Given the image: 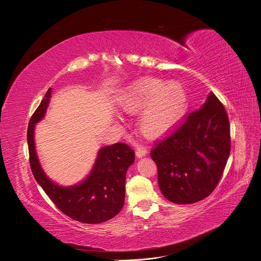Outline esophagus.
<instances>
[{
    "label": "esophagus",
    "instance_id": "1",
    "mask_svg": "<svg viewBox=\"0 0 261 261\" xmlns=\"http://www.w3.org/2000/svg\"><path fill=\"white\" fill-rule=\"evenodd\" d=\"M146 154H147L146 147H144V146H138V147H137L136 155H137V158H138V159L143 158V156H145Z\"/></svg>",
    "mask_w": 261,
    "mask_h": 261
}]
</instances>
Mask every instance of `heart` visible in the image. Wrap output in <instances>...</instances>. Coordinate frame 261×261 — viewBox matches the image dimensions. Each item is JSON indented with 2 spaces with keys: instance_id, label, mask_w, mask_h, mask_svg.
I'll list each match as a JSON object with an SVG mask.
<instances>
[{
  "instance_id": "b5f03b06",
  "label": "heart",
  "mask_w": 261,
  "mask_h": 261,
  "mask_svg": "<svg viewBox=\"0 0 261 261\" xmlns=\"http://www.w3.org/2000/svg\"><path fill=\"white\" fill-rule=\"evenodd\" d=\"M117 105L126 114L141 111L139 129L146 138L165 136L187 113V89L177 81L166 82L153 76L140 77L117 96Z\"/></svg>"
}]
</instances>
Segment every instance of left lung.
Listing matches in <instances>:
<instances>
[{
  "instance_id": "1",
  "label": "left lung",
  "mask_w": 261,
  "mask_h": 261,
  "mask_svg": "<svg viewBox=\"0 0 261 261\" xmlns=\"http://www.w3.org/2000/svg\"><path fill=\"white\" fill-rule=\"evenodd\" d=\"M229 152L228 117L210 93L203 105L151 152L163 196L177 204L206 198L217 187Z\"/></svg>"
}]
</instances>
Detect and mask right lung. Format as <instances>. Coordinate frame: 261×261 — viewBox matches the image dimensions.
I'll return each mask as SVG.
<instances>
[{
    "label": "right lung",
    "instance_id": "add662e5",
    "mask_svg": "<svg viewBox=\"0 0 261 261\" xmlns=\"http://www.w3.org/2000/svg\"><path fill=\"white\" fill-rule=\"evenodd\" d=\"M51 94L52 88H49L28 124L29 162L35 179L58 209L71 219L87 224H98L113 219L124 203L125 174L135 163V152L124 143L103 146L97 152L91 172L83 180L72 186L55 182L42 169L35 144L36 124L46 116Z\"/></svg>",
    "mask_w": 261,
    "mask_h": 261
}]
</instances>
